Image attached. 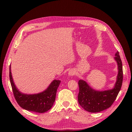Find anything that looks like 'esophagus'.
I'll list each match as a JSON object with an SVG mask.
<instances>
[{"label":"esophagus","instance_id":"obj_1","mask_svg":"<svg viewBox=\"0 0 132 132\" xmlns=\"http://www.w3.org/2000/svg\"><path fill=\"white\" fill-rule=\"evenodd\" d=\"M74 74H75V71H74L73 70H72V69L68 71V75H69V76H73V75H74Z\"/></svg>","mask_w":132,"mask_h":132}]
</instances>
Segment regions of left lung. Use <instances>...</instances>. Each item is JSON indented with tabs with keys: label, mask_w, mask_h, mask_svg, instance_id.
Masks as SVG:
<instances>
[{
	"label": "left lung",
	"mask_w": 132,
	"mask_h": 132,
	"mask_svg": "<svg viewBox=\"0 0 132 132\" xmlns=\"http://www.w3.org/2000/svg\"><path fill=\"white\" fill-rule=\"evenodd\" d=\"M115 56L114 58L118 65V74L112 89L104 91L96 90L84 80L79 81L78 102L85 110L92 113L99 112L111 107L115 101L123 81L122 63L118 51L115 54Z\"/></svg>",
	"instance_id": "8db88e82"
}]
</instances>
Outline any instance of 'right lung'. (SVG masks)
<instances>
[{"label":"right lung","mask_w":132,"mask_h":132,"mask_svg":"<svg viewBox=\"0 0 132 132\" xmlns=\"http://www.w3.org/2000/svg\"><path fill=\"white\" fill-rule=\"evenodd\" d=\"M9 77L14 96L22 109L38 113H44L51 109L55 101L56 93L61 81L54 80L47 88L38 94H26L20 91L15 86L9 68Z\"/></svg>","instance_id":"1"}]
</instances>
